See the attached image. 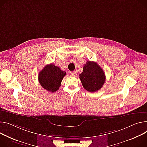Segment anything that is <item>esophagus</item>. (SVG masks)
I'll return each instance as SVG.
<instances>
[{
    "mask_svg": "<svg viewBox=\"0 0 147 147\" xmlns=\"http://www.w3.org/2000/svg\"><path fill=\"white\" fill-rule=\"evenodd\" d=\"M70 75L72 76H75L76 74V71H71V72L70 73Z\"/></svg>",
    "mask_w": 147,
    "mask_h": 147,
    "instance_id": "34e87169",
    "label": "esophagus"
}]
</instances>
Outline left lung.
I'll list each match as a JSON object with an SVG mask.
<instances>
[{"label": "left lung", "mask_w": 147, "mask_h": 147, "mask_svg": "<svg viewBox=\"0 0 147 147\" xmlns=\"http://www.w3.org/2000/svg\"><path fill=\"white\" fill-rule=\"evenodd\" d=\"M83 72L79 75L83 87L89 92H96L104 85L105 76L103 70L94 62L88 61L84 65Z\"/></svg>", "instance_id": "1"}]
</instances>
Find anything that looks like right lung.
<instances>
[{
    "instance_id": "obj_1",
    "label": "right lung",
    "mask_w": 147,
    "mask_h": 147,
    "mask_svg": "<svg viewBox=\"0 0 147 147\" xmlns=\"http://www.w3.org/2000/svg\"><path fill=\"white\" fill-rule=\"evenodd\" d=\"M66 72L61 70L53 64L46 65L40 71L38 76L39 83L48 91L54 92L57 91L61 86L63 77Z\"/></svg>"
}]
</instances>
